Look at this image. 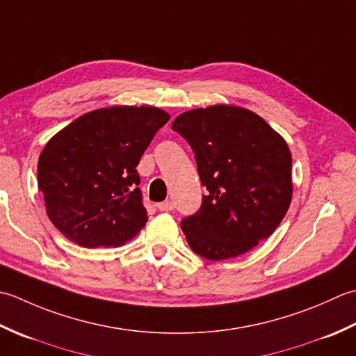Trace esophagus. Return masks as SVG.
Wrapping results in <instances>:
<instances>
[{"mask_svg": "<svg viewBox=\"0 0 356 356\" xmlns=\"http://www.w3.org/2000/svg\"><path fill=\"white\" fill-rule=\"evenodd\" d=\"M156 207L159 210H164V212H169V210H173V202L172 201H163L156 204Z\"/></svg>", "mask_w": 356, "mask_h": 356, "instance_id": "obj_1", "label": "esophagus"}]
</instances>
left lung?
<instances>
[{"label": "left lung", "instance_id": "obj_1", "mask_svg": "<svg viewBox=\"0 0 356 356\" xmlns=\"http://www.w3.org/2000/svg\"><path fill=\"white\" fill-rule=\"evenodd\" d=\"M192 147L209 191L197 213L181 221L197 255L220 261L243 255L269 238L292 201L287 143L248 108L216 104L172 122Z\"/></svg>", "mask_w": 356, "mask_h": 356}]
</instances>
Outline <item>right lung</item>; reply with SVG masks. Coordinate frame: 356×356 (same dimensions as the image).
I'll use <instances>...</instances> for the list:
<instances>
[{
	"instance_id": "right-lung-1",
	"label": "right lung",
	"mask_w": 356,
	"mask_h": 356,
	"mask_svg": "<svg viewBox=\"0 0 356 356\" xmlns=\"http://www.w3.org/2000/svg\"><path fill=\"white\" fill-rule=\"evenodd\" d=\"M170 115L150 106L98 108L42 149L38 188L49 220L81 248H118L147 221L136 165Z\"/></svg>"
}]
</instances>
